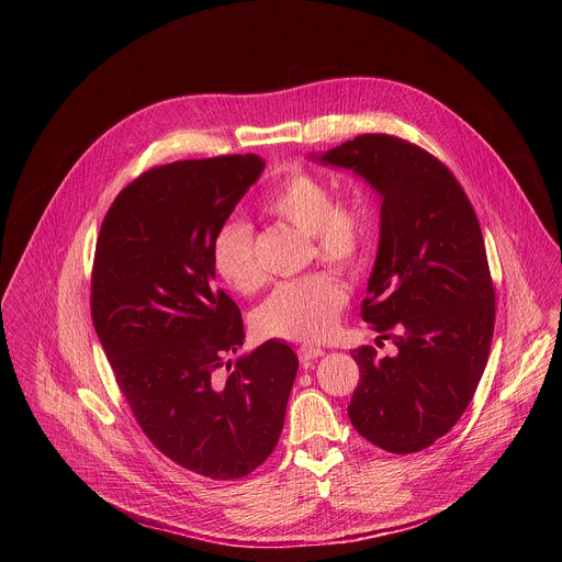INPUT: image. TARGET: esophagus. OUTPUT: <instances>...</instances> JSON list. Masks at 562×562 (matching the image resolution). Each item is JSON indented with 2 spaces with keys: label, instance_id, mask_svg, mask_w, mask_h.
Here are the masks:
<instances>
[{
  "label": "esophagus",
  "instance_id": "esophagus-1",
  "mask_svg": "<svg viewBox=\"0 0 562 562\" xmlns=\"http://www.w3.org/2000/svg\"><path fill=\"white\" fill-rule=\"evenodd\" d=\"M322 355H324V350L318 348V346H307V344H305V346L299 348V359H301L303 366H310L314 359H318Z\"/></svg>",
  "mask_w": 562,
  "mask_h": 562
}]
</instances>
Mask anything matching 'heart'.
Returning a JSON list of instances; mask_svg holds the SVG:
<instances>
[{"label": "heart", "instance_id": "heart-1", "mask_svg": "<svg viewBox=\"0 0 562 562\" xmlns=\"http://www.w3.org/2000/svg\"><path fill=\"white\" fill-rule=\"evenodd\" d=\"M263 212L310 236L316 257L339 270H352L361 261L372 227L363 196L333 199L326 181L312 172L285 177L266 196ZM212 257L221 279L241 294H250L263 283L248 223H225L214 236ZM346 301L348 292L341 281L314 272L279 283L259 307L257 326L268 337L321 341L335 330Z\"/></svg>", "mask_w": 562, "mask_h": 562}]
</instances>
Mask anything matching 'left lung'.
<instances>
[{
  "instance_id": "obj_1",
  "label": "left lung",
  "mask_w": 562,
  "mask_h": 562,
  "mask_svg": "<svg viewBox=\"0 0 562 562\" xmlns=\"http://www.w3.org/2000/svg\"><path fill=\"white\" fill-rule=\"evenodd\" d=\"M310 158L352 170L381 196L361 318L398 352L352 350L361 379L350 422L387 452H419L465 413L488 359L495 294L476 212L441 161L396 136L363 134Z\"/></svg>"
}]
</instances>
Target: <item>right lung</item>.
I'll return each instance as SVG.
<instances>
[{
  "label": "right lung",
  "mask_w": 562,
  "mask_h": 562,
  "mask_svg": "<svg viewBox=\"0 0 562 562\" xmlns=\"http://www.w3.org/2000/svg\"><path fill=\"white\" fill-rule=\"evenodd\" d=\"M263 168L255 154L151 168L114 199L94 250L92 324L125 401L161 454L212 481L270 457L299 370L279 339L227 361L244 324L214 288V236Z\"/></svg>",
  "instance_id": "right-lung-1"
}]
</instances>
